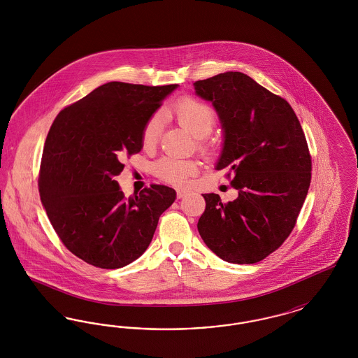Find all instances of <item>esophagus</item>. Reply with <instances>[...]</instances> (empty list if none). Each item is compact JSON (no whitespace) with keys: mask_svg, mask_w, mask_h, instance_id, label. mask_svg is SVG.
Masks as SVG:
<instances>
[{"mask_svg":"<svg viewBox=\"0 0 358 358\" xmlns=\"http://www.w3.org/2000/svg\"><path fill=\"white\" fill-rule=\"evenodd\" d=\"M187 194V192H185V190H181V189L177 190V199H182V197H185Z\"/></svg>","mask_w":358,"mask_h":358,"instance_id":"obj_1","label":"esophagus"}]
</instances>
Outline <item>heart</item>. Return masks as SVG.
Returning a JSON list of instances; mask_svg holds the SVG:
<instances>
[{
    "label": "heart",
    "mask_w": 358,
    "mask_h": 358,
    "mask_svg": "<svg viewBox=\"0 0 358 358\" xmlns=\"http://www.w3.org/2000/svg\"><path fill=\"white\" fill-rule=\"evenodd\" d=\"M168 113L192 136L197 138L199 146L203 152L209 150L210 146L206 136L212 133L217 123V114L212 106L201 99L187 95L173 103ZM161 129L162 124L159 115H150L142 129L141 138L143 148L149 149L157 145L161 136ZM153 171L159 180L176 187H182L190 177L197 174L199 164L193 159L165 155L154 164Z\"/></svg>",
    "instance_id": "obj_1"
}]
</instances>
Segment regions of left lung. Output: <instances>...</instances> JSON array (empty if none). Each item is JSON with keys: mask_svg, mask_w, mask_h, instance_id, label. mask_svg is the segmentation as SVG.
<instances>
[{"mask_svg": "<svg viewBox=\"0 0 358 358\" xmlns=\"http://www.w3.org/2000/svg\"><path fill=\"white\" fill-rule=\"evenodd\" d=\"M197 95L219 113L225 142L217 171L238 189L222 203L203 194L200 236L222 260L252 264L276 251L294 229L311 181V155L286 99L241 72L194 82Z\"/></svg>", "mask_w": 358, "mask_h": 358, "instance_id": "8db88e82", "label": "left lung"}]
</instances>
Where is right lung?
<instances>
[{"label":"right lung","instance_id":"obj_1","mask_svg":"<svg viewBox=\"0 0 358 358\" xmlns=\"http://www.w3.org/2000/svg\"><path fill=\"white\" fill-rule=\"evenodd\" d=\"M177 85L111 82L64 107L44 143L38 192L62 243L85 263L114 270L142 255L174 189L152 184L126 199L124 158L142 149L145 122Z\"/></svg>","mask_w":358,"mask_h":358}]
</instances>
